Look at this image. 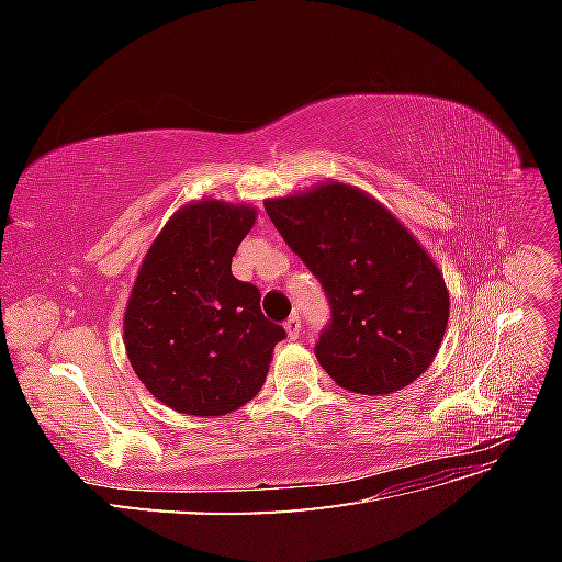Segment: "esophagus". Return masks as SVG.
Listing matches in <instances>:
<instances>
[{
	"label": "esophagus",
	"mask_w": 562,
	"mask_h": 562,
	"mask_svg": "<svg viewBox=\"0 0 562 562\" xmlns=\"http://www.w3.org/2000/svg\"><path fill=\"white\" fill-rule=\"evenodd\" d=\"M285 333H288V337H291V339H297L300 337V333H302V321H300V316L297 314H293L291 318H288L285 321Z\"/></svg>",
	"instance_id": "esophagus-1"
}]
</instances>
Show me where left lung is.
I'll list each match as a JSON object with an SVG mask.
<instances>
[{"instance_id":"8db88e82","label":"left lung","mask_w":562,"mask_h":562,"mask_svg":"<svg viewBox=\"0 0 562 562\" xmlns=\"http://www.w3.org/2000/svg\"><path fill=\"white\" fill-rule=\"evenodd\" d=\"M265 211L326 291L330 323L314 347L323 370L366 396L415 382L443 342L450 314L443 274L415 236L345 182L267 199Z\"/></svg>"}]
</instances>
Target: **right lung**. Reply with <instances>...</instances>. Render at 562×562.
Instances as JSON below:
<instances>
[{"instance_id": "1", "label": "right lung", "mask_w": 562, "mask_h": 562, "mask_svg": "<svg viewBox=\"0 0 562 562\" xmlns=\"http://www.w3.org/2000/svg\"><path fill=\"white\" fill-rule=\"evenodd\" d=\"M255 223L244 203H187L149 246L124 314V345L149 394L184 415L215 417L262 389L285 330L260 291L232 274Z\"/></svg>"}]
</instances>
